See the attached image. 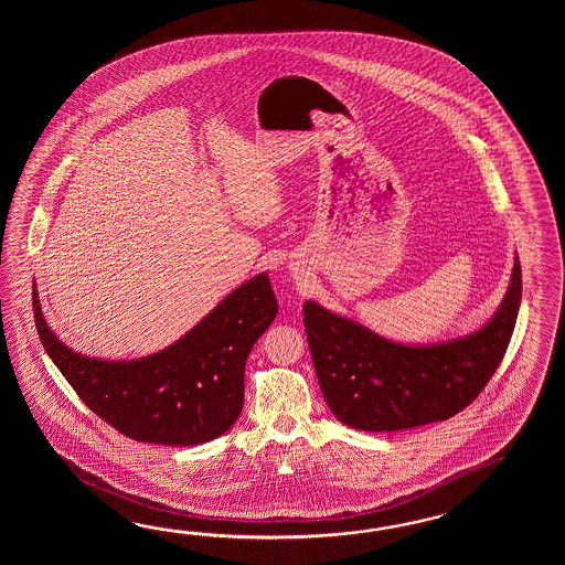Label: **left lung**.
<instances>
[{"mask_svg":"<svg viewBox=\"0 0 565 565\" xmlns=\"http://www.w3.org/2000/svg\"><path fill=\"white\" fill-rule=\"evenodd\" d=\"M519 305L515 258L491 321L436 345L394 343L315 300L302 312L317 380L337 420L365 433H394L448 420L479 396L509 348Z\"/></svg>","mask_w":565,"mask_h":565,"instance_id":"obj_1","label":"left lung"}]
</instances>
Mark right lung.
<instances>
[{
  "label": "right lung",
  "instance_id": "obj_1",
  "mask_svg": "<svg viewBox=\"0 0 565 565\" xmlns=\"http://www.w3.org/2000/svg\"><path fill=\"white\" fill-rule=\"evenodd\" d=\"M38 335L88 408L137 443L204 445L228 430L244 404L250 349L277 317L266 273L232 290L173 345L141 360H95L50 331L34 285Z\"/></svg>",
  "mask_w": 565,
  "mask_h": 565
}]
</instances>
